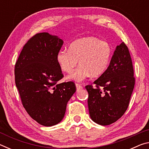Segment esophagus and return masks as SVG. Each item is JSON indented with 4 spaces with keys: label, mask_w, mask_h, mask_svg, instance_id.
I'll use <instances>...</instances> for the list:
<instances>
[{
    "label": "esophagus",
    "mask_w": 149,
    "mask_h": 149,
    "mask_svg": "<svg viewBox=\"0 0 149 149\" xmlns=\"http://www.w3.org/2000/svg\"><path fill=\"white\" fill-rule=\"evenodd\" d=\"M75 86H76L77 91H79V90H81V89H83V87L81 86V85H79V84H75Z\"/></svg>",
    "instance_id": "esophagus-1"
}]
</instances>
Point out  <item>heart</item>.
<instances>
[{
	"label": "heart",
	"instance_id": "b5f03b06",
	"mask_svg": "<svg viewBox=\"0 0 149 149\" xmlns=\"http://www.w3.org/2000/svg\"><path fill=\"white\" fill-rule=\"evenodd\" d=\"M108 42L95 37L78 39L70 44L68 50H61L56 60L62 71L71 73L79 61V65L68 78L80 82L90 75L99 77L107 69L112 56Z\"/></svg>",
	"mask_w": 149,
	"mask_h": 149
}]
</instances>
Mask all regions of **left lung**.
<instances>
[{"label": "left lung", "instance_id": "8db88e82", "mask_svg": "<svg viewBox=\"0 0 149 149\" xmlns=\"http://www.w3.org/2000/svg\"><path fill=\"white\" fill-rule=\"evenodd\" d=\"M134 71L129 50L124 42L118 45L107 70L87 85L90 117L95 123L108 125L120 119L129 106L135 85Z\"/></svg>", "mask_w": 149, "mask_h": 149}]
</instances>
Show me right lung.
I'll return each mask as SVG.
<instances>
[{
  "label": "right lung",
  "mask_w": 149,
  "mask_h": 149,
  "mask_svg": "<svg viewBox=\"0 0 149 149\" xmlns=\"http://www.w3.org/2000/svg\"><path fill=\"white\" fill-rule=\"evenodd\" d=\"M63 43L49 33L35 35L24 46L15 65V83L22 104L33 119L47 127L61 122L76 91L74 82L58 83L64 75L56 55Z\"/></svg>",
  "instance_id": "1"
}]
</instances>
